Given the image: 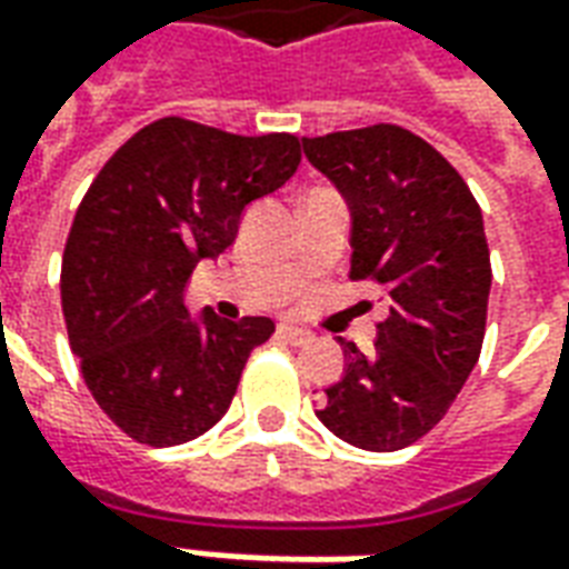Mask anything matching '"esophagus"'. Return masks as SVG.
<instances>
[{
    "mask_svg": "<svg viewBox=\"0 0 569 569\" xmlns=\"http://www.w3.org/2000/svg\"><path fill=\"white\" fill-rule=\"evenodd\" d=\"M277 335H280L283 341H289V345H308L310 341L308 329H298L292 322H280V326H277Z\"/></svg>",
    "mask_w": 569,
    "mask_h": 569,
    "instance_id": "obj_1",
    "label": "esophagus"
}]
</instances>
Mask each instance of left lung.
Masks as SVG:
<instances>
[{
    "label": "left lung",
    "mask_w": 569,
    "mask_h": 569,
    "mask_svg": "<svg viewBox=\"0 0 569 569\" xmlns=\"http://www.w3.org/2000/svg\"><path fill=\"white\" fill-rule=\"evenodd\" d=\"M350 207V280L387 289L375 353L341 338L345 375L317 418L362 451H399L436 427L476 369L490 296L485 222L463 176L396 124L301 140Z\"/></svg>",
    "instance_id": "8db88e82"
}]
</instances>
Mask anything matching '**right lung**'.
Segmentation results:
<instances>
[{"mask_svg":"<svg viewBox=\"0 0 569 569\" xmlns=\"http://www.w3.org/2000/svg\"><path fill=\"white\" fill-rule=\"evenodd\" d=\"M298 163L292 133L237 137L170 116L133 133L91 182L63 249L60 301L81 378L130 439L182 445L228 411L273 322L212 310L191 320L186 286Z\"/></svg>","mask_w":569,"mask_h":569,"instance_id":"right-lung-1","label":"right lung"}]
</instances>
